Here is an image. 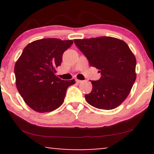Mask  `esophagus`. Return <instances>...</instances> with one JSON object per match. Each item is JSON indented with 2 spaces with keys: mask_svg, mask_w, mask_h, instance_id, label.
I'll use <instances>...</instances> for the list:
<instances>
[{
  "mask_svg": "<svg viewBox=\"0 0 154 154\" xmlns=\"http://www.w3.org/2000/svg\"><path fill=\"white\" fill-rule=\"evenodd\" d=\"M75 82H76L77 83H82V82H83V81H81V80L76 79V80H75Z\"/></svg>",
  "mask_w": 154,
  "mask_h": 154,
  "instance_id": "obj_1",
  "label": "esophagus"
}]
</instances>
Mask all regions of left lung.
<instances>
[{"label":"left lung","mask_w":154,"mask_h":154,"mask_svg":"<svg viewBox=\"0 0 154 154\" xmlns=\"http://www.w3.org/2000/svg\"><path fill=\"white\" fill-rule=\"evenodd\" d=\"M74 43L102 75L90 81L92 90L85 95L86 101L100 109L116 108L127 98L136 80V59L129 46L109 36L75 39Z\"/></svg>","instance_id":"8db88e82"}]
</instances>
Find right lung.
Listing matches in <instances>:
<instances>
[{"label": "right lung", "instance_id": "right-lung-1", "mask_svg": "<svg viewBox=\"0 0 154 154\" xmlns=\"http://www.w3.org/2000/svg\"><path fill=\"white\" fill-rule=\"evenodd\" d=\"M73 43L71 40L43 38L24 48L14 66V74L20 95L33 110L39 113L55 110L64 102L67 88L75 83L54 75L63 54Z\"/></svg>", "mask_w": 154, "mask_h": 154}]
</instances>
